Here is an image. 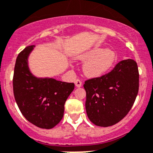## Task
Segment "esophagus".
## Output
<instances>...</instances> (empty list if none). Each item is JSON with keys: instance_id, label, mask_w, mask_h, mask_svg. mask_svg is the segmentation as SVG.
<instances>
[{"instance_id": "34e87169", "label": "esophagus", "mask_w": 153, "mask_h": 153, "mask_svg": "<svg viewBox=\"0 0 153 153\" xmlns=\"http://www.w3.org/2000/svg\"><path fill=\"white\" fill-rule=\"evenodd\" d=\"M75 85L76 88H80L82 86V82L79 79H76L75 80Z\"/></svg>"}]
</instances>
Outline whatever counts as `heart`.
<instances>
[{"instance_id": "1", "label": "heart", "mask_w": 153, "mask_h": 153, "mask_svg": "<svg viewBox=\"0 0 153 153\" xmlns=\"http://www.w3.org/2000/svg\"><path fill=\"white\" fill-rule=\"evenodd\" d=\"M80 59L89 60L84 65V74L88 77H98L112 69L117 56L112 50L97 48L81 55Z\"/></svg>"}]
</instances>
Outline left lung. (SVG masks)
<instances>
[{
  "instance_id": "8db88e82",
  "label": "left lung",
  "mask_w": 153,
  "mask_h": 153,
  "mask_svg": "<svg viewBox=\"0 0 153 153\" xmlns=\"http://www.w3.org/2000/svg\"><path fill=\"white\" fill-rule=\"evenodd\" d=\"M85 108L88 118L99 127H109L123 119L133 106L139 88L137 62L126 59L108 74L86 80Z\"/></svg>"
}]
</instances>
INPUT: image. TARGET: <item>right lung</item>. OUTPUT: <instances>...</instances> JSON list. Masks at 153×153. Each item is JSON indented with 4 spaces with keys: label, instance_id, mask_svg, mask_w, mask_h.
<instances>
[{
    "label": "right lung",
    "instance_id": "right-lung-1",
    "mask_svg": "<svg viewBox=\"0 0 153 153\" xmlns=\"http://www.w3.org/2000/svg\"><path fill=\"white\" fill-rule=\"evenodd\" d=\"M33 47H26L16 59L14 96L19 110L29 122L40 128L51 129L62 119L65 101L74 91V84L33 75L28 58Z\"/></svg>",
    "mask_w": 153,
    "mask_h": 153
}]
</instances>
